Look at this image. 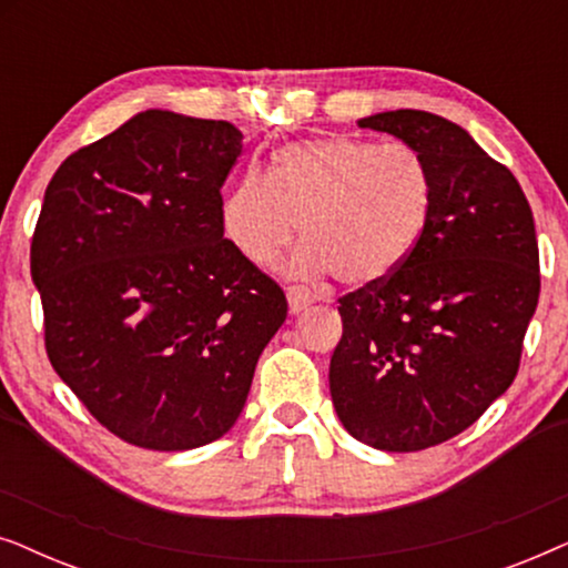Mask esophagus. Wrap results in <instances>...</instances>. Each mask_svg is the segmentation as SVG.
<instances>
[{
    "mask_svg": "<svg viewBox=\"0 0 568 568\" xmlns=\"http://www.w3.org/2000/svg\"><path fill=\"white\" fill-rule=\"evenodd\" d=\"M286 300H290V310L294 315L302 313V310L310 307L315 302L313 292L305 290V286H286Z\"/></svg>",
    "mask_w": 568,
    "mask_h": 568,
    "instance_id": "34e87169",
    "label": "esophagus"
}]
</instances>
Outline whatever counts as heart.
Instances as JSON below:
<instances>
[{
    "instance_id": "1",
    "label": "heart",
    "mask_w": 568,
    "mask_h": 568,
    "mask_svg": "<svg viewBox=\"0 0 568 568\" xmlns=\"http://www.w3.org/2000/svg\"><path fill=\"white\" fill-rule=\"evenodd\" d=\"M434 204L437 178L416 146L325 136L282 146L268 175L240 178L222 224L247 261L271 263L300 222L297 274L333 271L346 286H375L414 255Z\"/></svg>"
}]
</instances>
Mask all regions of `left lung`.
<instances>
[{
    "mask_svg": "<svg viewBox=\"0 0 568 568\" xmlns=\"http://www.w3.org/2000/svg\"><path fill=\"white\" fill-rule=\"evenodd\" d=\"M359 126L416 146L437 204L400 271L338 300L331 398L354 439L418 453L476 424L515 383L540 297L532 209L509 168L442 115L406 108Z\"/></svg>",
    "mask_w": 568,
    "mask_h": 568,
    "instance_id": "1",
    "label": "left lung"
}]
</instances>
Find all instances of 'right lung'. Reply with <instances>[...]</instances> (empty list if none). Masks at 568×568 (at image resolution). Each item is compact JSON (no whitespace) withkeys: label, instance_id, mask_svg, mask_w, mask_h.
<instances>
[{"label":"right lung","instance_id":"1","mask_svg":"<svg viewBox=\"0 0 568 568\" xmlns=\"http://www.w3.org/2000/svg\"><path fill=\"white\" fill-rule=\"evenodd\" d=\"M227 121L144 111L61 162L30 243L45 354L115 437L160 453L232 429L286 297L224 237Z\"/></svg>","mask_w":568,"mask_h":568}]
</instances>
